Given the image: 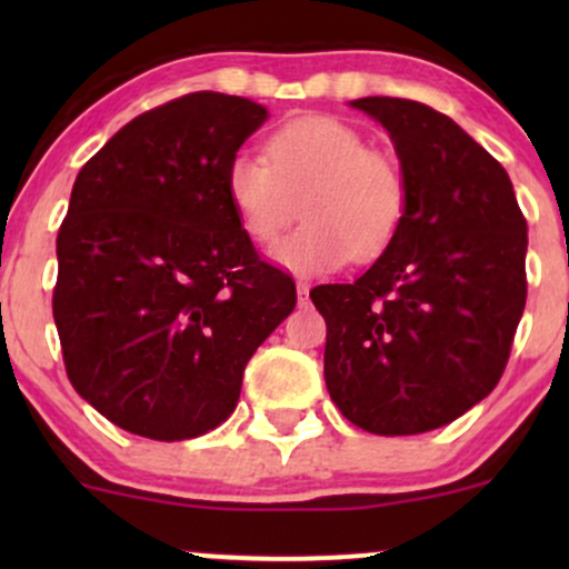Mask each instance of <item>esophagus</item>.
I'll list each match as a JSON object with an SVG mask.
<instances>
[{
  "mask_svg": "<svg viewBox=\"0 0 569 569\" xmlns=\"http://www.w3.org/2000/svg\"><path fill=\"white\" fill-rule=\"evenodd\" d=\"M297 302L299 307H307V302H310V286L307 283H297Z\"/></svg>",
  "mask_w": 569,
  "mask_h": 569,
  "instance_id": "1",
  "label": "esophagus"
}]
</instances>
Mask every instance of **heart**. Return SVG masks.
I'll return each instance as SVG.
<instances>
[{"mask_svg":"<svg viewBox=\"0 0 569 569\" xmlns=\"http://www.w3.org/2000/svg\"><path fill=\"white\" fill-rule=\"evenodd\" d=\"M224 192L240 230L253 243H272L297 217L305 224L270 251L299 278L335 272L356 259H375L393 243L407 217V181L385 152L348 122L307 114L280 126L267 158L234 152Z\"/></svg>","mask_w":569,"mask_h":569,"instance_id":"1","label":"heart"}]
</instances>
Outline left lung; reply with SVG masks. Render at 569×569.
<instances>
[{
    "label": "left lung",
    "mask_w": 569,
    "mask_h": 569,
    "mask_svg": "<svg viewBox=\"0 0 569 569\" xmlns=\"http://www.w3.org/2000/svg\"><path fill=\"white\" fill-rule=\"evenodd\" d=\"M388 130L407 217L352 283L316 286L331 401L377 436L466 415L506 369L527 302V221L506 168L447 114L407 98L350 101Z\"/></svg>",
    "instance_id": "obj_1"
}]
</instances>
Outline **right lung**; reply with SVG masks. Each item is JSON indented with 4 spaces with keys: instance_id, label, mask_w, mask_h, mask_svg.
Segmentation results:
<instances>
[{
    "instance_id": "obj_1",
    "label": "right lung",
    "mask_w": 569,
    "mask_h": 569,
    "mask_svg": "<svg viewBox=\"0 0 569 569\" xmlns=\"http://www.w3.org/2000/svg\"><path fill=\"white\" fill-rule=\"evenodd\" d=\"M270 112L202 90L136 117L82 166L58 230L53 318L74 390L154 441L208 433L246 363L297 305L224 192Z\"/></svg>"
}]
</instances>
